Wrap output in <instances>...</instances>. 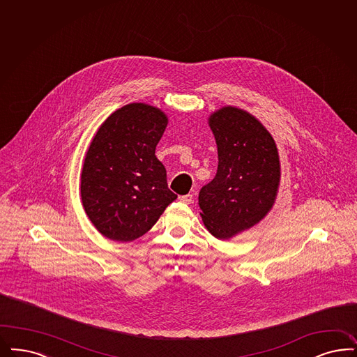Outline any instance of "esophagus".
<instances>
[{"label": "esophagus", "mask_w": 357, "mask_h": 357, "mask_svg": "<svg viewBox=\"0 0 357 357\" xmlns=\"http://www.w3.org/2000/svg\"><path fill=\"white\" fill-rule=\"evenodd\" d=\"M180 201L189 205V204H192V202H193V196H192V195H185V196H181V197H180Z\"/></svg>", "instance_id": "1"}]
</instances>
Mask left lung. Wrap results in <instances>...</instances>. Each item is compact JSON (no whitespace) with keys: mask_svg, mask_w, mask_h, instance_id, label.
Listing matches in <instances>:
<instances>
[{"mask_svg":"<svg viewBox=\"0 0 357 357\" xmlns=\"http://www.w3.org/2000/svg\"><path fill=\"white\" fill-rule=\"evenodd\" d=\"M218 151L215 177L199 190L202 222L213 237L230 239L273 209L280 161L271 133L250 112L221 107L208 118Z\"/></svg>","mask_w":357,"mask_h":357,"instance_id":"obj_1","label":"left lung"}]
</instances>
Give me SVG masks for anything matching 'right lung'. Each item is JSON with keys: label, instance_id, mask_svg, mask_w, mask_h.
<instances>
[{"label": "right lung", "instance_id": "right-lung-1", "mask_svg": "<svg viewBox=\"0 0 357 357\" xmlns=\"http://www.w3.org/2000/svg\"><path fill=\"white\" fill-rule=\"evenodd\" d=\"M168 116L146 103L112 112L93 135L80 174L87 217L103 237L131 242L158 222L177 196L155 151Z\"/></svg>", "mask_w": 357, "mask_h": 357}]
</instances>
